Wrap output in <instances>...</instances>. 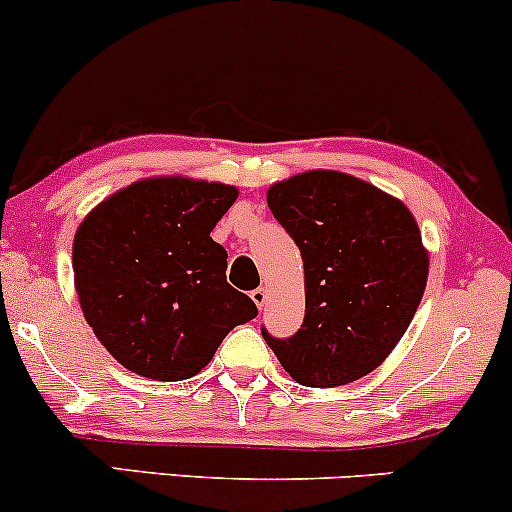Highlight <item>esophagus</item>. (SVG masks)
<instances>
[{
    "instance_id": "obj_1",
    "label": "esophagus",
    "mask_w": 512,
    "mask_h": 512,
    "mask_svg": "<svg viewBox=\"0 0 512 512\" xmlns=\"http://www.w3.org/2000/svg\"><path fill=\"white\" fill-rule=\"evenodd\" d=\"M250 296H252V301H255V305H257V308H260V310L264 308V305H267V289H262V286H260V289L252 291Z\"/></svg>"
}]
</instances>
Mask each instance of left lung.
Wrapping results in <instances>:
<instances>
[{"label": "left lung", "instance_id": "8db88e82", "mask_svg": "<svg viewBox=\"0 0 512 512\" xmlns=\"http://www.w3.org/2000/svg\"><path fill=\"white\" fill-rule=\"evenodd\" d=\"M267 204L301 250L305 317L289 339L262 327L264 342L296 383H354L390 356L424 296L419 226L399 199L337 170L276 182Z\"/></svg>", "mask_w": 512, "mask_h": 512}]
</instances>
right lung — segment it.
I'll return each instance as SVG.
<instances>
[{"label":"right lung","instance_id":"1","mask_svg":"<svg viewBox=\"0 0 512 512\" xmlns=\"http://www.w3.org/2000/svg\"><path fill=\"white\" fill-rule=\"evenodd\" d=\"M238 190L207 180H139L110 195L74 236L81 310L115 361L151 380H187L233 327L257 317L226 281L211 231Z\"/></svg>","mask_w":512,"mask_h":512}]
</instances>
